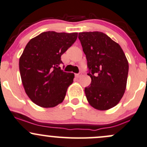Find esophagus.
<instances>
[{
  "label": "esophagus",
  "mask_w": 147,
  "mask_h": 147,
  "mask_svg": "<svg viewBox=\"0 0 147 147\" xmlns=\"http://www.w3.org/2000/svg\"><path fill=\"white\" fill-rule=\"evenodd\" d=\"M80 76H81L80 74H75V77H77V78H79Z\"/></svg>",
  "instance_id": "1"
}]
</instances>
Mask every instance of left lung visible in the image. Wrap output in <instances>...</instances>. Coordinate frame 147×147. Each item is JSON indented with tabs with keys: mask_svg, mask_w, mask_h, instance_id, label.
I'll use <instances>...</instances> for the list:
<instances>
[{
	"mask_svg": "<svg viewBox=\"0 0 147 147\" xmlns=\"http://www.w3.org/2000/svg\"><path fill=\"white\" fill-rule=\"evenodd\" d=\"M87 59L91 83L85 88L88 102L95 109L114 107L126 90L129 63L118 43L101 32H80L78 36Z\"/></svg>",
	"mask_w": 147,
	"mask_h": 147,
	"instance_id": "1",
	"label": "left lung"
}]
</instances>
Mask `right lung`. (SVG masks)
Segmentation results:
<instances>
[{
    "label": "right lung",
    "instance_id": "1",
    "mask_svg": "<svg viewBox=\"0 0 147 147\" xmlns=\"http://www.w3.org/2000/svg\"><path fill=\"white\" fill-rule=\"evenodd\" d=\"M77 38V32L48 31L25 46L19 59L20 74L25 92L36 105L51 108L63 102L75 75L61 69V57Z\"/></svg>",
    "mask_w": 147,
    "mask_h": 147
}]
</instances>
